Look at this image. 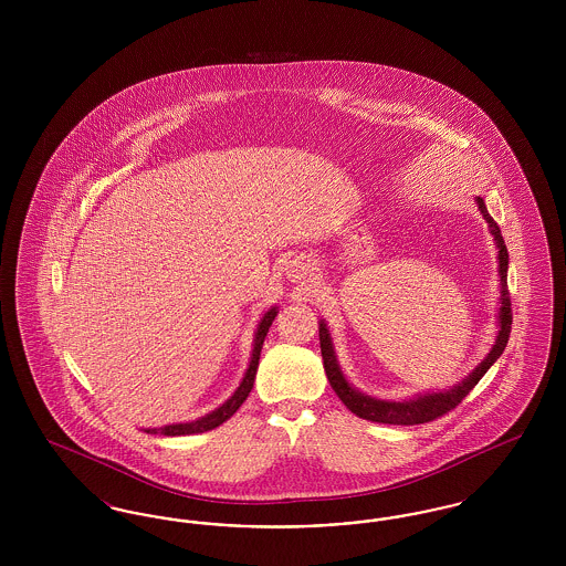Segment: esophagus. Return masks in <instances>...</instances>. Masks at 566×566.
I'll return each mask as SVG.
<instances>
[{
    "label": "esophagus",
    "instance_id": "34e87169",
    "mask_svg": "<svg viewBox=\"0 0 566 566\" xmlns=\"http://www.w3.org/2000/svg\"><path fill=\"white\" fill-rule=\"evenodd\" d=\"M312 271V263H310V259H305V256H296L291 261V265H289V277L296 282V280H303L307 273Z\"/></svg>",
    "mask_w": 566,
    "mask_h": 566
}]
</instances>
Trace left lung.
<instances>
[{
    "label": "left lung",
    "mask_w": 566,
    "mask_h": 566,
    "mask_svg": "<svg viewBox=\"0 0 566 566\" xmlns=\"http://www.w3.org/2000/svg\"><path fill=\"white\" fill-rule=\"evenodd\" d=\"M478 206L484 214L485 222L490 224V233L494 235V242L499 248V273H501V314H499V321H501V331L496 335V344L492 346L490 354L480 363V367L450 390L432 392V395H424V397L409 399V401H401V403H397V401H377L374 397H367V395L354 390L350 384L346 381V377L337 365L328 331H326L324 323H321V352H323L324 371H326V377H328L335 395L358 418H365V420H371V422H381V424H401V427L432 422V420L446 416L448 411H452L458 403H462V399L475 388V384L485 376V371L492 367V363L505 350V346L510 342L513 321L512 296H510V289H507L510 254H507V245H505V240L501 235L499 224L485 210L484 199L478 197Z\"/></svg>",
    "instance_id": "left-lung-1"
}]
</instances>
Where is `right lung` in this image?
<instances>
[{
    "label": "right lung",
    "instance_id": "obj_1",
    "mask_svg": "<svg viewBox=\"0 0 566 566\" xmlns=\"http://www.w3.org/2000/svg\"><path fill=\"white\" fill-rule=\"evenodd\" d=\"M275 314H277V310L273 307L270 310L265 316H263V321L259 324V331H256V337H254V350H252V360H250V367H248V371H245V376H243L242 384H240V388L235 390V395L227 401V403L220 405L218 409H214L212 413H208V416H203V418H199V420H195V422H185V424H167V427H161V429H148L146 432H161V434H167V437H178V434H192V432H206L212 431L216 427H220L224 420H229L240 407H242L243 401L248 399V395H250V390H252V386H254V377H256V367H259V358H261V348H263V342H265V335H268V331H270L271 323H273V318H275Z\"/></svg>",
    "mask_w": 566,
    "mask_h": 566
}]
</instances>
